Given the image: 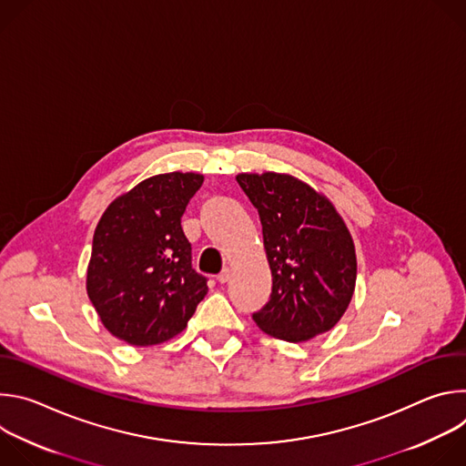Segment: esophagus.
Listing matches in <instances>:
<instances>
[{
    "instance_id": "1",
    "label": "esophagus",
    "mask_w": 466,
    "mask_h": 466,
    "mask_svg": "<svg viewBox=\"0 0 466 466\" xmlns=\"http://www.w3.org/2000/svg\"><path fill=\"white\" fill-rule=\"evenodd\" d=\"M230 280V269H223L219 275H218V282L219 284H225Z\"/></svg>"
}]
</instances>
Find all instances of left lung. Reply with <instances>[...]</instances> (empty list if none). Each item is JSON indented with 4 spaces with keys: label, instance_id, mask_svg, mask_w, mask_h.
<instances>
[{
    "label": "left lung",
    "instance_id": "obj_1",
    "mask_svg": "<svg viewBox=\"0 0 466 466\" xmlns=\"http://www.w3.org/2000/svg\"><path fill=\"white\" fill-rule=\"evenodd\" d=\"M258 210L271 268L269 302L252 313L277 339L308 341L331 329L356 286V250L341 216L308 184L279 173L238 175Z\"/></svg>",
    "mask_w": 466,
    "mask_h": 466
}]
</instances>
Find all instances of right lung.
Listing matches in <instances>:
<instances>
[{"label":"right lung","mask_w":466,"mask_h":466,"mask_svg":"<svg viewBox=\"0 0 466 466\" xmlns=\"http://www.w3.org/2000/svg\"><path fill=\"white\" fill-rule=\"evenodd\" d=\"M203 180L178 171L151 177L117 197L97 223L86 291L105 328L128 345L175 338L208 293L180 227Z\"/></svg>","instance_id":"right-lung-1"}]
</instances>
